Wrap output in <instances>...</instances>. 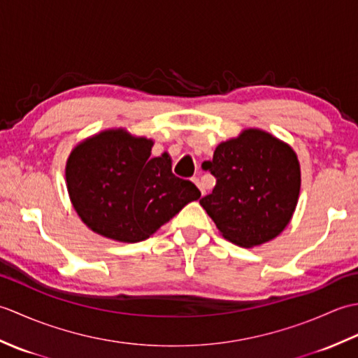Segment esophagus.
Wrapping results in <instances>:
<instances>
[{
  "mask_svg": "<svg viewBox=\"0 0 358 358\" xmlns=\"http://www.w3.org/2000/svg\"><path fill=\"white\" fill-rule=\"evenodd\" d=\"M192 181H194V183L196 185V186H199V189H200V191H201V194L204 195V192H206V187H204V185H203V181L200 180V178H192Z\"/></svg>",
  "mask_w": 358,
  "mask_h": 358,
  "instance_id": "34e87169",
  "label": "esophagus"
}]
</instances>
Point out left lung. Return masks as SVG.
Returning <instances> with one entry per match:
<instances>
[{"mask_svg": "<svg viewBox=\"0 0 358 358\" xmlns=\"http://www.w3.org/2000/svg\"><path fill=\"white\" fill-rule=\"evenodd\" d=\"M201 167L217 178L200 204L226 240L254 248L275 238L299 201L300 164L286 143L260 129H246L220 143Z\"/></svg>", "mask_w": 358, "mask_h": 358, "instance_id": "obj_1", "label": "left lung"}]
</instances>
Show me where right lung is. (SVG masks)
<instances>
[{"instance_id":"right-lung-1","label":"right lung","mask_w":358,"mask_h":358,"mask_svg":"<svg viewBox=\"0 0 358 358\" xmlns=\"http://www.w3.org/2000/svg\"><path fill=\"white\" fill-rule=\"evenodd\" d=\"M154 141L124 129L96 134L75 148L66 181L75 210L94 232L123 243L149 238L201 192L175 177L171 157H150Z\"/></svg>"}]
</instances>
